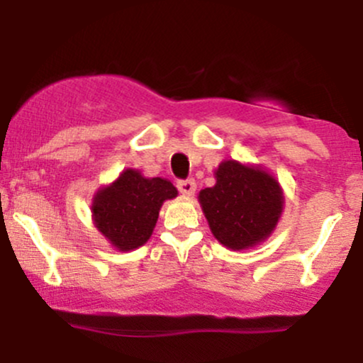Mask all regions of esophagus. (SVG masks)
I'll use <instances>...</instances> for the list:
<instances>
[{
	"label": "esophagus",
	"instance_id": "obj_1",
	"mask_svg": "<svg viewBox=\"0 0 363 363\" xmlns=\"http://www.w3.org/2000/svg\"><path fill=\"white\" fill-rule=\"evenodd\" d=\"M177 189H179V193L184 194V196H194V193H196L194 179H186V181H179L177 182Z\"/></svg>",
	"mask_w": 363,
	"mask_h": 363
}]
</instances>
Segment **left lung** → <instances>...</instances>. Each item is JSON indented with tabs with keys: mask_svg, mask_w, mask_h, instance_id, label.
<instances>
[{
	"mask_svg": "<svg viewBox=\"0 0 363 363\" xmlns=\"http://www.w3.org/2000/svg\"><path fill=\"white\" fill-rule=\"evenodd\" d=\"M216 184L199 193L211 234L225 247L242 251L268 239L283 210V191L264 169L225 160Z\"/></svg>",
	"mask_w": 363,
	"mask_h": 363,
	"instance_id": "obj_1",
	"label": "left lung"
}]
</instances>
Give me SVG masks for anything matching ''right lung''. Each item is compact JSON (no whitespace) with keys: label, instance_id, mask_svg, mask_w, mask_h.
<instances>
[{"label":"right lung","instance_id":"obj_1","mask_svg":"<svg viewBox=\"0 0 363 363\" xmlns=\"http://www.w3.org/2000/svg\"><path fill=\"white\" fill-rule=\"evenodd\" d=\"M176 196L177 189L167 179H148L140 170L126 169L95 193L91 216L97 230L118 251H133L150 239L165 199Z\"/></svg>","mask_w":363,"mask_h":363}]
</instances>
